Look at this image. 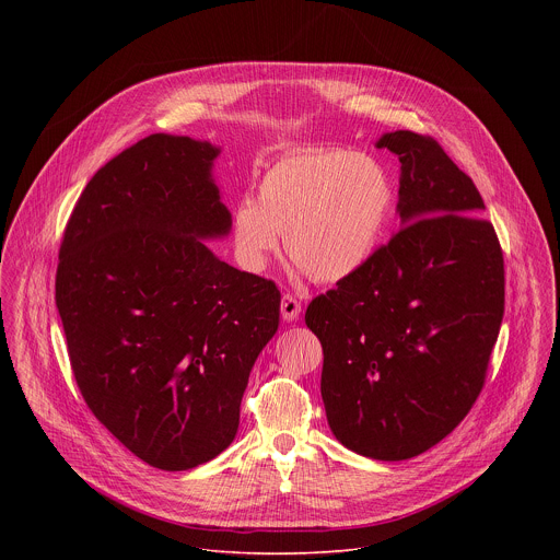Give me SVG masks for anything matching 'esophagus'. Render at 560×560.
Here are the masks:
<instances>
[{"instance_id": "esophagus-1", "label": "esophagus", "mask_w": 560, "mask_h": 560, "mask_svg": "<svg viewBox=\"0 0 560 560\" xmlns=\"http://www.w3.org/2000/svg\"><path fill=\"white\" fill-rule=\"evenodd\" d=\"M281 316H283L285 324L299 322V316H301V303H299L292 294H283V299H281Z\"/></svg>"}]
</instances>
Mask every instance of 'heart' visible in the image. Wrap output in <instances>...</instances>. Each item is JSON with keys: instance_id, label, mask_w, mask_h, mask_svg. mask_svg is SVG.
I'll return each mask as SVG.
<instances>
[{"instance_id": "1", "label": "heart", "mask_w": 560, "mask_h": 560, "mask_svg": "<svg viewBox=\"0 0 560 560\" xmlns=\"http://www.w3.org/2000/svg\"><path fill=\"white\" fill-rule=\"evenodd\" d=\"M392 184L374 156L346 148H296L272 162L257 199L230 214L238 266L259 275L285 238L292 270L337 283L374 257L392 212Z\"/></svg>"}]
</instances>
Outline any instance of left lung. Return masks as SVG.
<instances>
[{
    "mask_svg": "<svg viewBox=\"0 0 560 560\" xmlns=\"http://www.w3.org/2000/svg\"><path fill=\"white\" fill-rule=\"evenodd\" d=\"M401 162V228L354 277L316 296L328 425L348 450L406 460L443 441L483 387L503 307V253L474 182L432 139L378 137Z\"/></svg>",
    "mask_w": 560,
    "mask_h": 560,
    "instance_id": "left-lung-1",
    "label": "left lung"
}]
</instances>
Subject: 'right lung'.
<instances>
[{"label": "right lung", "mask_w": 560, "mask_h": 560, "mask_svg": "<svg viewBox=\"0 0 560 560\" xmlns=\"http://www.w3.org/2000/svg\"><path fill=\"white\" fill-rule=\"evenodd\" d=\"M221 148L156 132L100 168L63 232L55 303L100 423L143 463L182 471L236 436L250 370L279 328L277 285L221 261Z\"/></svg>", "instance_id": "obj_1"}]
</instances>
